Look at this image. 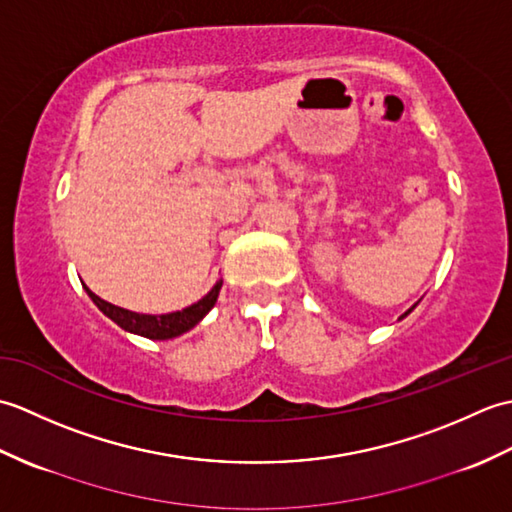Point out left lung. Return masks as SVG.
I'll return each instance as SVG.
<instances>
[{
    "label": "left lung",
    "mask_w": 512,
    "mask_h": 512,
    "mask_svg": "<svg viewBox=\"0 0 512 512\" xmlns=\"http://www.w3.org/2000/svg\"><path fill=\"white\" fill-rule=\"evenodd\" d=\"M409 312H411V310H409ZM409 312H405V314H402V317H407V314H409Z\"/></svg>",
    "instance_id": "obj_1"
}]
</instances>
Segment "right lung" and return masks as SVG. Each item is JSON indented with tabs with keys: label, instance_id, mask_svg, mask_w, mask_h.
<instances>
[{
	"label": "right lung",
	"instance_id": "right-lung-1",
	"mask_svg": "<svg viewBox=\"0 0 512 512\" xmlns=\"http://www.w3.org/2000/svg\"><path fill=\"white\" fill-rule=\"evenodd\" d=\"M220 288H222V281H217V284L211 288L209 295L202 297L198 303H193V306L184 308L180 312L158 314V317H156V314H138V312H132V310L112 306V303H107L101 297H96L90 288H85V290H88V295L92 297L96 306L101 308V312L107 314V317H110L114 323L121 325L123 330L140 334V336H147V339L165 341V339H173V336H180L182 332L191 330L195 323H200L204 314L215 306L217 295H220Z\"/></svg>",
	"mask_w": 512,
	"mask_h": 512
}]
</instances>
